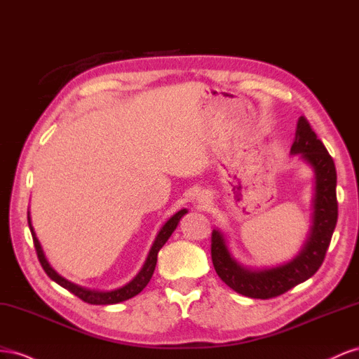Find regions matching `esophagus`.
I'll return each mask as SVG.
<instances>
[{"label": "esophagus", "mask_w": 359, "mask_h": 359, "mask_svg": "<svg viewBox=\"0 0 359 359\" xmlns=\"http://www.w3.org/2000/svg\"><path fill=\"white\" fill-rule=\"evenodd\" d=\"M201 204H204V203H209V200L208 198H201V201H200Z\"/></svg>", "instance_id": "34e87169"}]
</instances>
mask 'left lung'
Wrapping results in <instances>:
<instances>
[{
  "label": "left lung",
  "mask_w": 359,
  "mask_h": 359,
  "mask_svg": "<svg viewBox=\"0 0 359 359\" xmlns=\"http://www.w3.org/2000/svg\"><path fill=\"white\" fill-rule=\"evenodd\" d=\"M292 155L301 158L314 170L313 225L302 250L296 257L278 268L254 271L231 257L219 230L212 231V262L219 278L230 289L254 299H271L306 281L322 266L339 218L337 203V171L323 142L317 138L309 120L299 117Z\"/></svg>",
  "instance_id": "8db88e82"
}]
</instances>
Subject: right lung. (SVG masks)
Instances as JSON below:
<instances>
[{
  "label": "right lung",
  "mask_w": 359,
  "mask_h": 359,
  "mask_svg": "<svg viewBox=\"0 0 359 359\" xmlns=\"http://www.w3.org/2000/svg\"><path fill=\"white\" fill-rule=\"evenodd\" d=\"M187 212H188L187 209L179 210L176 215H172V217L165 224H163V227L161 229L155 242H153V245H151L144 266H142L141 271L138 272L135 278L129 281L126 285H123V287H120L117 290H111V292H100V290H95V289H86V287H83V285H78L75 283H72V281L66 280L65 276H61L58 272H55L53 269V266L48 263V260L45 257V252H43L42 247H40V242L36 238V233H34V229L32 225V218H29V212H28V225H29V231H32L39 262H40V264H42L43 271L46 272V275L49 276L50 280L55 281L57 284L61 285V287H65L70 293H74L75 296H78L79 299H83L87 304H91V305H111V304H118V302L134 298V296H137L142 289L146 287V285L150 281V278H151L153 272H155L159 250L163 247V245H165V242L171 236V233L176 230L180 218Z\"/></svg>",
  "instance_id": "1"
}]
</instances>
